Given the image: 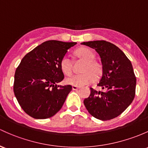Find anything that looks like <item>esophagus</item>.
Listing matches in <instances>:
<instances>
[{
    "label": "esophagus",
    "mask_w": 148,
    "mask_h": 148,
    "mask_svg": "<svg viewBox=\"0 0 148 148\" xmlns=\"http://www.w3.org/2000/svg\"><path fill=\"white\" fill-rule=\"evenodd\" d=\"M72 88H73V90H77V89L80 88V87L75 86V85H73Z\"/></svg>",
    "instance_id": "esophagus-1"
}]
</instances>
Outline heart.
I'll use <instances>...</instances> for the list:
<instances>
[{"label": "heart", "instance_id": "1", "mask_svg": "<svg viewBox=\"0 0 148 148\" xmlns=\"http://www.w3.org/2000/svg\"><path fill=\"white\" fill-rule=\"evenodd\" d=\"M75 56L78 59L83 61L80 68L82 73L70 76L66 79V83L75 86H83L90 83L94 77L98 78L103 72L102 65L95 59V53L92 49L82 47L75 51ZM60 68L65 75H69L72 73V63L67 56H64L60 62Z\"/></svg>", "mask_w": 148, "mask_h": 148}]
</instances>
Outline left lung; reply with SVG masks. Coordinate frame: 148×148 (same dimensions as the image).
Instances as JSON below:
<instances>
[{"instance_id": "obj_1", "label": "left lung", "mask_w": 148, "mask_h": 148, "mask_svg": "<svg viewBox=\"0 0 148 148\" xmlns=\"http://www.w3.org/2000/svg\"><path fill=\"white\" fill-rule=\"evenodd\" d=\"M95 49L101 58L102 77L98 86L103 90L90 88L89 97L84 100L87 110L95 118L111 120L121 114L134 99L136 77L131 62L119 47L109 42L82 43Z\"/></svg>"}]
</instances>
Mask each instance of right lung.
<instances>
[{"label": "right lung", "mask_w": 148, "mask_h": 148, "mask_svg": "<svg viewBox=\"0 0 148 148\" xmlns=\"http://www.w3.org/2000/svg\"><path fill=\"white\" fill-rule=\"evenodd\" d=\"M76 44L47 41L22 59L15 71L13 91L24 112L32 118H50L63 106L72 86L56 85L64 78L60 62Z\"/></svg>", "instance_id": "obj_1"}]
</instances>
